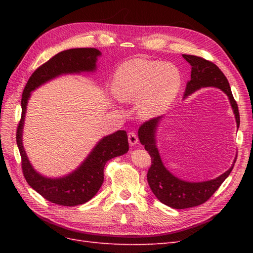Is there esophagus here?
Segmentation results:
<instances>
[{"label": "esophagus", "mask_w": 253, "mask_h": 253, "mask_svg": "<svg viewBox=\"0 0 253 253\" xmlns=\"http://www.w3.org/2000/svg\"><path fill=\"white\" fill-rule=\"evenodd\" d=\"M138 140L139 139H138V136L136 132H133V131L128 132V141H129L130 146H135V144L138 143Z\"/></svg>", "instance_id": "esophagus-1"}]
</instances>
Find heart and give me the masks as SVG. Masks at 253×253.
Returning a JSON list of instances; mask_svg holds the SVG:
<instances>
[{
  "instance_id": "b5f03b06",
  "label": "heart",
  "mask_w": 253,
  "mask_h": 253,
  "mask_svg": "<svg viewBox=\"0 0 253 253\" xmlns=\"http://www.w3.org/2000/svg\"><path fill=\"white\" fill-rule=\"evenodd\" d=\"M180 88L181 76L175 65L143 58H132L122 64L112 84L115 98L128 103L138 101V112L144 118L168 110Z\"/></svg>"
}]
</instances>
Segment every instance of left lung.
<instances>
[{
	"label": "left lung",
	"mask_w": 253,
	"mask_h": 253,
	"mask_svg": "<svg viewBox=\"0 0 253 253\" xmlns=\"http://www.w3.org/2000/svg\"><path fill=\"white\" fill-rule=\"evenodd\" d=\"M182 57L190 64L191 79L187 83L185 96L195 92L202 87H216L222 89L228 95L230 104L239 127L240 117L237 102L235 101L227 78L215 64L206 58L196 55L182 54ZM161 117H154L144 122L139 127L138 136L144 149L151 157V166L148 170L147 178L149 186L159 200L173 209H188L200 206L213 196L223 181L227 178L234 165L215 179L202 182H187L171 175L165 169L161 161L159 151L155 146L154 132ZM236 162V161H235Z\"/></svg>",
	"instance_id": "left-lung-1"
}]
</instances>
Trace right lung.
I'll return each mask as SVG.
<instances>
[{
	"label": "right lung",
	"mask_w": 253,
	"mask_h": 253,
	"mask_svg": "<svg viewBox=\"0 0 253 253\" xmlns=\"http://www.w3.org/2000/svg\"><path fill=\"white\" fill-rule=\"evenodd\" d=\"M101 54L93 47L71 49L57 53L32 73L26 84L21 98V117L16 131V141L21 158V169L28 185L47 201L64 207H75L92 199L104 180V166L107 161L128 151V137L125 130H118L104 137L96 144L80 168L66 177L45 178L32 169L23 147L24 118L27 102L32 90L58 75L90 72L95 69L96 57Z\"/></svg>",
	"instance_id": "right-lung-1"
}]
</instances>
